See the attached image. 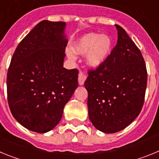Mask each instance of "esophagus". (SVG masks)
<instances>
[{
  "label": "esophagus",
  "instance_id": "obj_1",
  "mask_svg": "<svg viewBox=\"0 0 159 159\" xmlns=\"http://www.w3.org/2000/svg\"><path fill=\"white\" fill-rule=\"evenodd\" d=\"M87 76L84 75L83 72H80L79 73V77H78V81H79V84L80 85H84V82L86 80Z\"/></svg>",
  "mask_w": 159,
  "mask_h": 159
}]
</instances>
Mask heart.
Returning a JSON list of instances; mask_svg holds the SVG:
<instances>
[{
    "label": "heart",
    "instance_id": "obj_1",
    "mask_svg": "<svg viewBox=\"0 0 159 159\" xmlns=\"http://www.w3.org/2000/svg\"><path fill=\"white\" fill-rule=\"evenodd\" d=\"M113 41L109 35L91 32L84 35L74 43V50L80 54H87V62L92 67L100 66L110 56ZM66 54L70 60L75 58V53L71 48L66 49Z\"/></svg>",
    "mask_w": 159,
    "mask_h": 159
}]
</instances>
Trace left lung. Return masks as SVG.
<instances>
[{
	"label": "left lung",
	"instance_id": "8db88e82",
	"mask_svg": "<svg viewBox=\"0 0 159 159\" xmlns=\"http://www.w3.org/2000/svg\"><path fill=\"white\" fill-rule=\"evenodd\" d=\"M116 27L117 44L105 62L88 71L84 83L90 120L104 133L123 130L138 117L147 84L141 52L123 28Z\"/></svg>",
	"mask_w": 159,
	"mask_h": 159
}]
</instances>
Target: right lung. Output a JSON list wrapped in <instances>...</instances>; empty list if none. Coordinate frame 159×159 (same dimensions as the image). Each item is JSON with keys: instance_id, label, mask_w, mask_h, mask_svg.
I'll use <instances>...</instances> for the list:
<instances>
[{"instance_id": "obj_1", "label": "right lung", "mask_w": 159, "mask_h": 159, "mask_svg": "<svg viewBox=\"0 0 159 159\" xmlns=\"http://www.w3.org/2000/svg\"><path fill=\"white\" fill-rule=\"evenodd\" d=\"M66 23L42 20L16 47L7 74L8 106L16 121L37 133L52 130L78 87V70L64 65Z\"/></svg>"}]
</instances>
